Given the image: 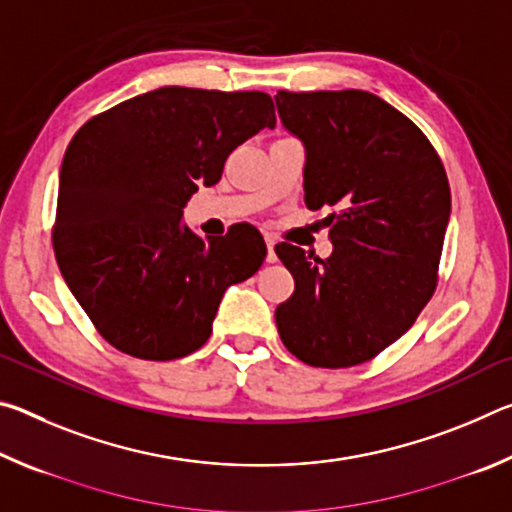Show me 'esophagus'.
<instances>
[{"instance_id":"34e87169","label":"esophagus","mask_w":512,"mask_h":512,"mask_svg":"<svg viewBox=\"0 0 512 512\" xmlns=\"http://www.w3.org/2000/svg\"><path fill=\"white\" fill-rule=\"evenodd\" d=\"M266 248H268V253H266V262H277V255H275V239L266 237Z\"/></svg>"}]
</instances>
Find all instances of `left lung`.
<instances>
[{
    "label": "left lung",
    "instance_id": "8db88e82",
    "mask_svg": "<svg viewBox=\"0 0 512 512\" xmlns=\"http://www.w3.org/2000/svg\"><path fill=\"white\" fill-rule=\"evenodd\" d=\"M307 149L305 203L332 207L327 259L280 241L296 280L275 309L282 343L314 368L375 359L427 307L452 210L443 162L413 121L363 90L277 92Z\"/></svg>",
    "mask_w": 512,
    "mask_h": 512
}]
</instances>
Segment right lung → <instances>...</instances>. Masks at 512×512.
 I'll list each match as a JSON object with an SVG mask.
<instances>
[{"mask_svg": "<svg viewBox=\"0 0 512 512\" xmlns=\"http://www.w3.org/2000/svg\"><path fill=\"white\" fill-rule=\"evenodd\" d=\"M275 126L266 92L160 88L99 112L60 169L51 244L69 291L112 348L171 361L210 339L223 291L257 273L266 244L250 223L201 239L183 219L228 155Z\"/></svg>", "mask_w": 512, "mask_h": 512, "instance_id": "right-lung-1", "label": "right lung"}]
</instances>
